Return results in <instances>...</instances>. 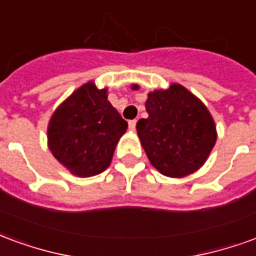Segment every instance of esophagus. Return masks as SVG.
I'll return each instance as SVG.
<instances>
[{"label": "esophagus", "instance_id": "esophagus-1", "mask_svg": "<svg viewBox=\"0 0 256 256\" xmlns=\"http://www.w3.org/2000/svg\"><path fill=\"white\" fill-rule=\"evenodd\" d=\"M136 123H137L136 119H133V120H128V128H130V130H136Z\"/></svg>", "mask_w": 256, "mask_h": 256}]
</instances>
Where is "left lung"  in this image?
Masks as SVG:
<instances>
[{
    "label": "left lung",
    "mask_w": 256,
    "mask_h": 256,
    "mask_svg": "<svg viewBox=\"0 0 256 256\" xmlns=\"http://www.w3.org/2000/svg\"><path fill=\"white\" fill-rule=\"evenodd\" d=\"M145 108L150 116L137 122V133L155 168L180 178L203 166L216 141L214 120L203 102L174 84L148 93Z\"/></svg>",
    "instance_id": "obj_1"
}]
</instances>
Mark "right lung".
Returning <instances> with one entry per match:
<instances>
[{
  "label": "right lung",
  "mask_w": 256,
  "mask_h": 256,
  "mask_svg": "<svg viewBox=\"0 0 256 256\" xmlns=\"http://www.w3.org/2000/svg\"><path fill=\"white\" fill-rule=\"evenodd\" d=\"M128 122L106 100V89L80 86L58 106L48 128L49 150L78 177H92L110 166Z\"/></svg>",
  "instance_id": "add662e5"
}]
</instances>
